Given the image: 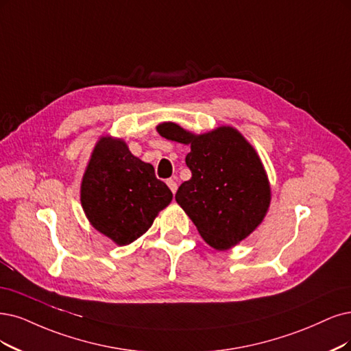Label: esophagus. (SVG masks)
Instances as JSON below:
<instances>
[{"instance_id":"34e87169","label":"esophagus","mask_w":351,"mask_h":351,"mask_svg":"<svg viewBox=\"0 0 351 351\" xmlns=\"http://www.w3.org/2000/svg\"><path fill=\"white\" fill-rule=\"evenodd\" d=\"M166 184H167V186L171 188V191L175 193L176 191H178V184H176V180L175 179H167L166 180Z\"/></svg>"}]
</instances>
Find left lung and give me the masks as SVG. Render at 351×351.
Returning <instances> with one entry per match:
<instances>
[{"instance_id": "8db88e82", "label": "left lung", "mask_w": 351, "mask_h": 351, "mask_svg": "<svg viewBox=\"0 0 351 351\" xmlns=\"http://www.w3.org/2000/svg\"><path fill=\"white\" fill-rule=\"evenodd\" d=\"M158 133L189 145L186 166L192 178L179 186L175 199L215 250H228L262 224L271 191L257 152L237 128L217 127L195 134L165 121Z\"/></svg>"}]
</instances>
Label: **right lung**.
Listing matches in <instances>:
<instances>
[{"instance_id":"right-lung-1","label":"right lung","mask_w":351,"mask_h":351,"mask_svg":"<svg viewBox=\"0 0 351 351\" xmlns=\"http://www.w3.org/2000/svg\"><path fill=\"white\" fill-rule=\"evenodd\" d=\"M172 198L153 166L136 158L123 138L99 137L81 182L82 210L97 231L127 245L145 234Z\"/></svg>"}]
</instances>
